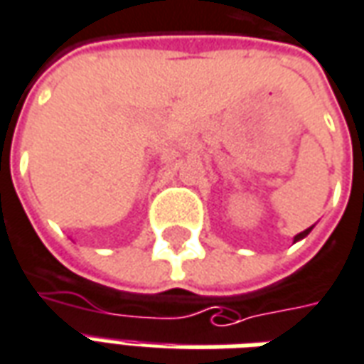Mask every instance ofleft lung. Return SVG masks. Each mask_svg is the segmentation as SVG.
Returning a JSON list of instances; mask_svg holds the SVG:
<instances>
[{"label":"left lung","instance_id":"1","mask_svg":"<svg viewBox=\"0 0 364 364\" xmlns=\"http://www.w3.org/2000/svg\"><path fill=\"white\" fill-rule=\"evenodd\" d=\"M309 232H311V226H309L307 230H304V232H299V235H297L296 238H294V242H297V240H301V238H306V236L309 235Z\"/></svg>","mask_w":364,"mask_h":364}]
</instances>
